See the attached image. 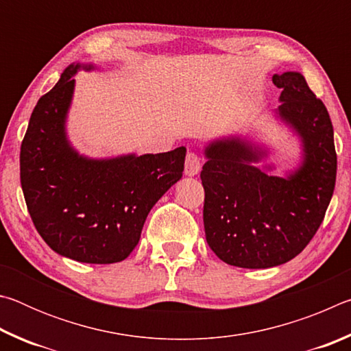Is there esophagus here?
I'll use <instances>...</instances> for the list:
<instances>
[{
  "mask_svg": "<svg viewBox=\"0 0 351 351\" xmlns=\"http://www.w3.org/2000/svg\"><path fill=\"white\" fill-rule=\"evenodd\" d=\"M201 170V159L197 153H187L186 156V164H184V173L187 176H195L198 175Z\"/></svg>",
  "mask_w": 351,
  "mask_h": 351,
  "instance_id": "obj_1",
  "label": "esophagus"
}]
</instances>
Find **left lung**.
Returning <instances> with one entry per match:
<instances>
[{
    "mask_svg": "<svg viewBox=\"0 0 351 351\" xmlns=\"http://www.w3.org/2000/svg\"><path fill=\"white\" fill-rule=\"evenodd\" d=\"M272 82L282 90L276 114L302 141L299 169L287 178L266 173L255 165L266 152L240 138L204 148L206 240L218 258L239 268H272L304 251L324 221L336 184L335 134L324 102L300 73L274 74Z\"/></svg>",
    "mask_w": 351,
    "mask_h": 351,
    "instance_id": "left-lung-1",
    "label": "left lung"
}]
</instances>
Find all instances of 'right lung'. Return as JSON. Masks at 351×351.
<instances>
[{
  "label": "right lung",
  "mask_w": 351,
  "mask_h": 351,
  "mask_svg": "<svg viewBox=\"0 0 351 351\" xmlns=\"http://www.w3.org/2000/svg\"><path fill=\"white\" fill-rule=\"evenodd\" d=\"M80 68L94 66L71 64L35 105L21 142V189L52 251L82 263H117L139 243L152 207L181 180L186 147L111 159L77 153L64 123Z\"/></svg>",
  "instance_id": "1"
}]
</instances>
